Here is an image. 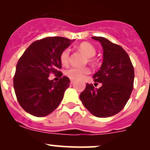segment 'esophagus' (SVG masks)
Returning a JSON list of instances; mask_svg holds the SVG:
<instances>
[{
    "instance_id": "obj_1",
    "label": "esophagus",
    "mask_w": 150,
    "mask_h": 150,
    "mask_svg": "<svg viewBox=\"0 0 150 150\" xmlns=\"http://www.w3.org/2000/svg\"><path fill=\"white\" fill-rule=\"evenodd\" d=\"M74 83V81H73V80H70V83H71V84H72V83Z\"/></svg>"
}]
</instances>
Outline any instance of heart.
<instances>
[{"label": "heart", "instance_id": "obj_1", "mask_svg": "<svg viewBox=\"0 0 150 150\" xmlns=\"http://www.w3.org/2000/svg\"><path fill=\"white\" fill-rule=\"evenodd\" d=\"M78 49L88 58V62L94 63L93 57L96 55V51L95 47L90 43L83 42L78 46ZM60 62L63 66H67L69 62V49L66 48L60 54ZM90 73V69L87 67L77 68L71 67L65 71V75L71 80H80Z\"/></svg>", "mask_w": 150, "mask_h": 150}]
</instances>
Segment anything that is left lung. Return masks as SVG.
Returning a JSON list of instances; mask_svg holds the SVG:
<instances>
[{"instance_id":"1","label":"left lung","mask_w":150,"mask_h":150,"mask_svg":"<svg viewBox=\"0 0 150 150\" xmlns=\"http://www.w3.org/2000/svg\"><path fill=\"white\" fill-rule=\"evenodd\" d=\"M103 48V62L93 75L102 86L96 88L86 83L80 95L84 107L98 117H111L125 107L134 88V69L125 50L103 37H92Z\"/></svg>"}]
</instances>
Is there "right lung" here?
<instances>
[{
  "label": "right lung",
  "mask_w": 150,
  "mask_h": 150,
  "mask_svg": "<svg viewBox=\"0 0 150 150\" xmlns=\"http://www.w3.org/2000/svg\"><path fill=\"white\" fill-rule=\"evenodd\" d=\"M69 39L48 37L33 42L18 61L13 77L16 98L24 110L36 117H44L58 107L70 81L63 76L58 82L50 81L51 73L62 76L60 54L69 46Z\"/></svg>",
  "instance_id": "1"
}]
</instances>
